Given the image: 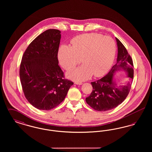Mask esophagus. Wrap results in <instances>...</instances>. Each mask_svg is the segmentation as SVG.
Here are the masks:
<instances>
[{
    "label": "esophagus",
    "mask_w": 152,
    "mask_h": 152,
    "mask_svg": "<svg viewBox=\"0 0 152 152\" xmlns=\"http://www.w3.org/2000/svg\"><path fill=\"white\" fill-rule=\"evenodd\" d=\"M76 84H77V85H81L82 84H83V83L82 82H78V81H76L75 83Z\"/></svg>",
    "instance_id": "34e87169"
}]
</instances>
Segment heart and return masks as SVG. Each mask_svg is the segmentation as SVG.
I'll return each instance as SVG.
<instances>
[{
	"label": "heart",
	"instance_id": "obj_1",
	"mask_svg": "<svg viewBox=\"0 0 152 152\" xmlns=\"http://www.w3.org/2000/svg\"><path fill=\"white\" fill-rule=\"evenodd\" d=\"M72 46L62 45L58 51L60 64L67 71H71L79 63L83 64L68 74L77 81L89 79L94 74L100 77L107 72L114 61L116 45L109 36L97 33L84 34L76 36L71 41Z\"/></svg>",
	"mask_w": 152,
	"mask_h": 152
}]
</instances>
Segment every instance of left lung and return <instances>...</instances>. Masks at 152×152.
Segmentation results:
<instances>
[{
	"mask_svg": "<svg viewBox=\"0 0 152 152\" xmlns=\"http://www.w3.org/2000/svg\"><path fill=\"white\" fill-rule=\"evenodd\" d=\"M116 39L118 47L116 64L105 76L91 82L92 92L86 99L87 104L97 111H107L121 104L129 94L133 79L134 66L132 58L123 43L116 37ZM120 69L127 72L129 80L125 85L117 86L113 78L114 73Z\"/></svg>",
	"mask_w": 152,
	"mask_h": 152,
	"instance_id": "1",
	"label": "left lung"
}]
</instances>
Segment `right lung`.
<instances>
[{
	"label": "right lung",
	"mask_w": 152,
	"mask_h": 152,
	"mask_svg": "<svg viewBox=\"0 0 152 152\" xmlns=\"http://www.w3.org/2000/svg\"><path fill=\"white\" fill-rule=\"evenodd\" d=\"M60 31H45L29 44L24 52L19 76L24 94L36 108L49 110L65 99L72 81L66 79L58 65Z\"/></svg>",
	"instance_id": "obj_1"
}]
</instances>
